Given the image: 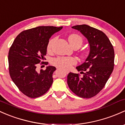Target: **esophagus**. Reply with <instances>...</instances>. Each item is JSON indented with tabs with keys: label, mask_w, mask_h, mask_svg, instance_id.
Listing matches in <instances>:
<instances>
[{
	"label": "esophagus",
	"mask_w": 125,
	"mask_h": 125,
	"mask_svg": "<svg viewBox=\"0 0 125 125\" xmlns=\"http://www.w3.org/2000/svg\"><path fill=\"white\" fill-rule=\"evenodd\" d=\"M65 73H66L67 74H68V73H69V71H68V70H65Z\"/></svg>",
	"instance_id": "obj_1"
}]
</instances>
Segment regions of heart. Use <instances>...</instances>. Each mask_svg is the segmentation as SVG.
<instances>
[{
  "label": "heart",
  "instance_id": "heart-1",
  "mask_svg": "<svg viewBox=\"0 0 125 125\" xmlns=\"http://www.w3.org/2000/svg\"><path fill=\"white\" fill-rule=\"evenodd\" d=\"M55 38H52L49 41L47 46V51L49 52L53 51V46ZM68 41L72 46L74 45H79L81 46L83 43V38L79 34H73L68 37ZM52 64L58 67L64 68V69H69L72 67L73 65L77 63V60L74 57H58L54 58L52 61Z\"/></svg>",
  "mask_w": 125,
  "mask_h": 125
}]
</instances>
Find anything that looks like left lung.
I'll list each match as a JSON object with an SVG mask.
<instances>
[{
    "label": "left lung",
    "instance_id": "1",
    "mask_svg": "<svg viewBox=\"0 0 125 125\" xmlns=\"http://www.w3.org/2000/svg\"><path fill=\"white\" fill-rule=\"evenodd\" d=\"M72 28L88 39L90 52L85 61L76 67L83 76L70 72L67 76V83L76 95L89 98L98 94L109 79L114 68L115 51L109 39L102 31L86 24Z\"/></svg>",
    "mask_w": 125,
    "mask_h": 125
}]
</instances>
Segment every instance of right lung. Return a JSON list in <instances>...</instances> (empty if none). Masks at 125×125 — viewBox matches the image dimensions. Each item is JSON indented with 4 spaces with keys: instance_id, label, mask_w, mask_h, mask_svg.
I'll return each mask as SVG.
<instances>
[{
    "instance_id": "1",
    "label": "right lung",
    "mask_w": 125,
    "mask_h": 125,
    "mask_svg": "<svg viewBox=\"0 0 125 125\" xmlns=\"http://www.w3.org/2000/svg\"><path fill=\"white\" fill-rule=\"evenodd\" d=\"M62 27L39 26L20 33L8 53L9 74L20 91L30 98L45 94L53 83L56 68L48 66L37 72L36 67L45 59L50 37ZM44 62H42L43 64ZM46 63V62H45Z\"/></svg>"
}]
</instances>
